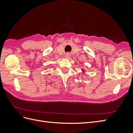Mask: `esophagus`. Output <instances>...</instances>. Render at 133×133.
<instances>
[{"label":"esophagus","instance_id":"34e87169","mask_svg":"<svg viewBox=\"0 0 133 133\" xmlns=\"http://www.w3.org/2000/svg\"><path fill=\"white\" fill-rule=\"evenodd\" d=\"M70 57V55L69 53H66V54H65V57H66V58H69Z\"/></svg>","mask_w":133,"mask_h":133}]
</instances>
